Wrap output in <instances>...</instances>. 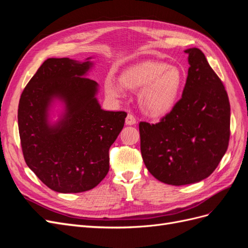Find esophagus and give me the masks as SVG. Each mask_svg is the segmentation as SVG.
<instances>
[{
    "instance_id": "obj_1",
    "label": "esophagus",
    "mask_w": 248,
    "mask_h": 248,
    "mask_svg": "<svg viewBox=\"0 0 248 248\" xmlns=\"http://www.w3.org/2000/svg\"><path fill=\"white\" fill-rule=\"evenodd\" d=\"M125 123H126V125H134L137 123V119L133 115L128 114L125 119Z\"/></svg>"
}]
</instances>
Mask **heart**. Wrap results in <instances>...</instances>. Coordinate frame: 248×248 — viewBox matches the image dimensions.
<instances>
[{
  "instance_id": "1",
  "label": "heart",
  "mask_w": 248,
  "mask_h": 248,
  "mask_svg": "<svg viewBox=\"0 0 248 248\" xmlns=\"http://www.w3.org/2000/svg\"><path fill=\"white\" fill-rule=\"evenodd\" d=\"M121 85L106 81V91L112 98H122L124 89L140 92V103L147 114L159 117L170 112L178 100L184 74L177 66L146 61L126 69L120 77Z\"/></svg>"
}]
</instances>
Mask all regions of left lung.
Returning a JSON list of instances; mask_svg holds the SVG:
<instances>
[{
  "label": "left lung",
  "instance_id": "1",
  "mask_svg": "<svg viewBox=\"0 0 248 248\" xmlns=\"http://www.w3.org/2000/svg\"><path fill=\"white\" fill-rule=\"evenodd\" d=\"M188 54V76L180 99L160 122L140 123V152L148 170L170 185L209 177L226 154L231 108L226 89L197 47Z\"/></svg>",
  "mask_w": 248,
  "mask_h": 248
}]
</instances>
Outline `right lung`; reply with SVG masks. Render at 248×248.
Returning a JSON list of instances; mask_svg holds the SVG:
<instances>
[{
  "mask_svg": "<svg viewBox=\"0 0 248 248\" xmlns=\"http://www.w3.org/2000/svg\"><path fill=\"white\" fill-rule=\"evenodd\" d=\"M69 58L44 61L21 93L18 130L26 163L48 188L61 193L87 191L109 170L110 146L123 129L125 111L101 108L98 84L86 78L93 63ZM63 104L57 123L49 111Z\"/></svg>",
  "mask_w": 248,
  "mask_h": 248,
  "instance_id": "obj_1",
  "label": "right lung"
}]
</instances>
